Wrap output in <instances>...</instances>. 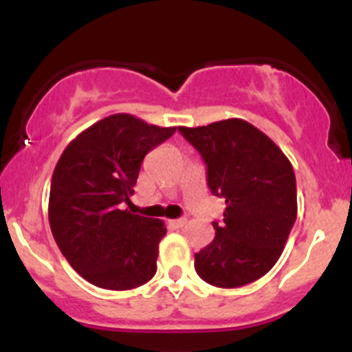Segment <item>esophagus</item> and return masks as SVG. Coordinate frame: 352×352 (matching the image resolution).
Segmentation results:
<instances>
[{"label":"esophagus","instance_id":"34e87169","mask_svg":"<svg viewBox=\"0 0 352 352\" xmlns=\"http://www.w3.org/2000/svg\"><path fill=\"white\" fill-rule=\"evenodd\" d=\"M186 218H177V220H170V225H172L173 228H182L184 225H186Z\"/></svg>","mask_w":352,"mask_h":352}]
</instances>
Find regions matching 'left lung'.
Instances as JSON below:
<instances>
[{"mask_svg":"<svg viewBox=\"0 0 352 352\" xmlns=\"http://www.w3.org/2000/svg\"><path fill=\"white\" fill-rule=\"evenodd\" d=\"M206 165L213 196L225 199L214 239L194 254L197 275L214 287H242L272 270L298 217L291 162L268 135L241 118L179 127Z\"/></svg>","mask_w":352,"mask_h":352,"instance_id":"left-lung-1","label":"left lung"}]
</instances>
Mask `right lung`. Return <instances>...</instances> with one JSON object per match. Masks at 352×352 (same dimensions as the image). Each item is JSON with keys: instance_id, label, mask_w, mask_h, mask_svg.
Listing matches in <instances>:
<instances>
[{"instance_id": "right-lung-1", "label": "right lung", "mask_w": 352, "mask_h": 352, "mask_svg": "<svg viewBox=\"0 0 352 352\" xmlns=\"http://www.w3.org/2000/svg\"><path fill=\"white\" fill-rule=\"evenodd\" d=\"M175 129L111 115L80 132L58 160L50 227L61 254L91 284L129 291L155 277L165 223L124 204H131L144 156Z\"/></svg>"}]
</instances>
